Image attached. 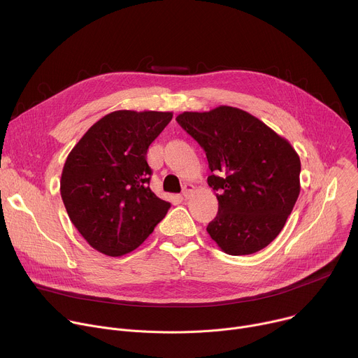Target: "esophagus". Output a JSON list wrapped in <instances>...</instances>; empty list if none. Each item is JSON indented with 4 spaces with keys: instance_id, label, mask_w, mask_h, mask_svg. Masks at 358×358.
Segmentation results:
<instances>
[{
    "instance_id": "esophagus-1",
    "label": "esophagus",
    "mask_w": 358,
    "mask_h": 358,
    "mask_svg": "<svg viewBox=\"0 0 358 358\" xmlns=\"http://www.w3.org/2000/svg\"><path fill=\"white\" fill-rule=\"evenodd\" d=\"M192 191H194V185L192 184H184V187H182V196L184 198H189Z\"/></svg>"
}]
</instances>
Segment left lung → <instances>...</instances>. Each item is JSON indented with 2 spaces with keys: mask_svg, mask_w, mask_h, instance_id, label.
Masks as SVG:
<instances>
[{
  "mask_svg": "<svg viewBox=\"0 0 358 358\" xmlns=\"http://www.w3.org/2000/svg\"><path fill=\"white\" fill-rule=\"evenodd\" d=\"M178 124L206 151L218 214L207 231L228 255L266 248L283 229L300 192L292 144L245 110L184 112Z\"/></svg>",
  "mask_w": 358,
  "mask_h": 358,
  "instance_id": "obj_1",
  "label": "left lung"
}]
</instances>
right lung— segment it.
<instances>
[{
  "mask_svg": "<svg viewBox=\"0 0 358 358\" xmlns=\"http://www.w3.org/2000/svg\"><path fill=\"white\" fill-rule=\"evenodd\" d=\"M171 119V112L116 110L97 120L69 152L61 195L93 249L122 257L166 217L171 203L148 187L147 150Z\"/></svg>",
  "mask_w": 358,
  "mask_h": 358,
  "instance_id": "obj_1",
  "label": "right lung"
}]
</instances>
